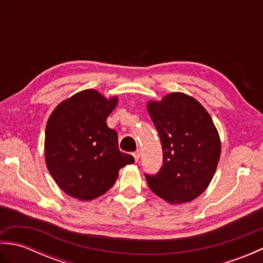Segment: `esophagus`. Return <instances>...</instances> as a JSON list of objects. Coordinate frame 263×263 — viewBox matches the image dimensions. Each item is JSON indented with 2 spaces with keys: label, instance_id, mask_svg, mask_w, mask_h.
I'll use <instances>...</instances> for the list:
<instances>
[{
  "label": "esophagus",
  "instance_id": "esophagus-1",
  "mask_svg": "<svg viewBox=\"0 0 263 263\" xmlns=\"http://www.w3.org/2000/svg\"><path fill=\"white\" fill-rule=\"evenodd\" d=\"M133 157H135L136 161H137V163H138L139 159H140V152H139V150H137V152L133 153Z\"/></svg>",
  "mask_w": 263,
  "mask_h": 263
}]
</instances>
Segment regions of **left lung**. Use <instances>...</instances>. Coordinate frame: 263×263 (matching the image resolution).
I'll use <instances>...</instances> for the list:
<instances>
[{
  "label": "left lung",
  "mask_w": 263,
  "mask_h": 263,
  "mask_svg": "<svg viewBox=\"0 0 263 263\" xmlns=\"http://www.w3.org/2000/svg\"><path fill=\"white\" fill-rule=\"evenodd\" d=\"M147 109L163 146V166L156 175H144L148 185L168 203L190 202L215 175L221 153L217 128L203 106L183 92L152 100Z\"/></svg>",
  "instance_id": "left-lung-1"
}]
</instances>
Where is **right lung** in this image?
<instances>
[{"label": "right lung", "instance_id": "obj_1", "mask_svg": "<svg viewBox=\"0 0 263 263\" xmlns=\"http://www.w3.org/2000/svg\"><path fill=\"white\" fill-rule=\"evenodd\" d=\"M119 99L87 89L63 100L45 131L47 168L60 189L82 201L96 199L114 185L119 171L135 163L121 153L117 133L107 126Z\"/></svg>", "mask_w": 263, "mask_h": 263}]
</instances>
